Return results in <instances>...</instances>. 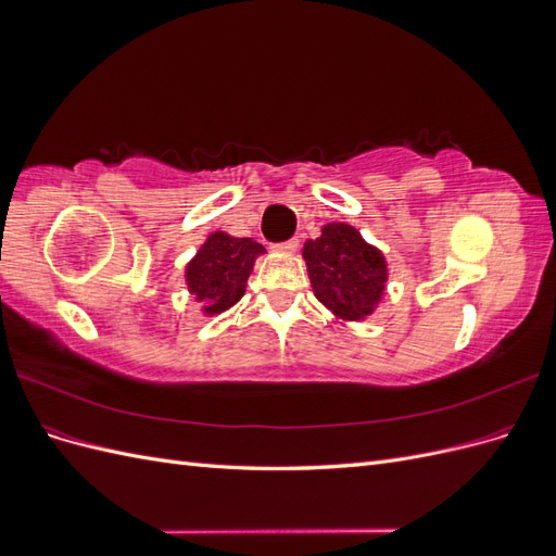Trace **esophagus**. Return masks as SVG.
Listing matches in <instances>:
<instances>
[{"label":"esophagus","instance_id":"esophagus-1","mask_svg":"<svg viewBox=\"0 0 556 556\" xmlns=\"http://www.w3.org/2000/svg\"><path fill=\"white\" fill-rule=\"evenodd\" d=\"M280 252H294L296 248H299V239H288V241H282V243H278L276 245Z\"/></svg>","mask_w":556,"mask_h":556}]
</instances>
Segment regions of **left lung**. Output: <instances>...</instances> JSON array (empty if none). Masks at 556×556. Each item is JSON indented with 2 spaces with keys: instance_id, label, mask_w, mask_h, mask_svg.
I'll list each match as a JSON object with an SVG mask.
<instances>
[{
  "instance_id": "obj_1",
  "label": "left lung",
  "mask_w": 556,
  "mask_h": 556,
  "mask_svg": "<svg viewBox=\"0 0 556 556\" xmlns=\"http://www.w3.org/2000/svg\"><path fill=\"white\" fill-rule=\"evenodd\" d=\"M304 260L315 296L341 319H364L380 304L387 264L382 252L368 245L362 233L345 223L323 227L306 241Z\"/></svg>"
}]
</instances>
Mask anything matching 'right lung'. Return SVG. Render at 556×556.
Here are the masks:
<instances>
[{"mask_svg": "<svg viewBox=\"0 0 556 556\" xmlns=\"http://www.w3.org/2000/svg\"><path fill=\"white\" fill-rule=\"evenodd\" d=\"M262 252L264 245L252 239H237L225 231L211 233L185 268L188 290L204 306L206 315H217L237 304Z\"/></svg>", "mask_w": 556, "mask_h": 556, "instance_id": "obj_1", "label": "right lung"}]
</instances>
